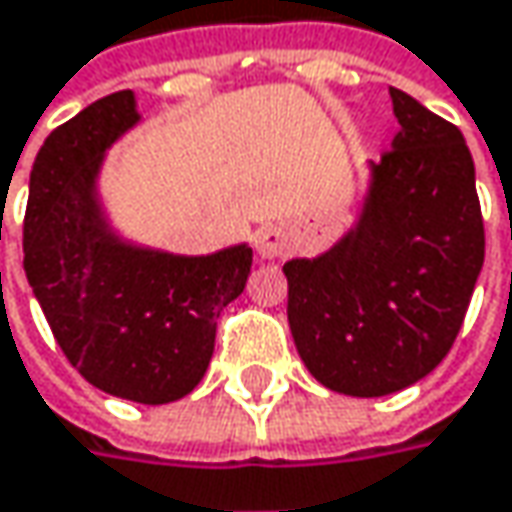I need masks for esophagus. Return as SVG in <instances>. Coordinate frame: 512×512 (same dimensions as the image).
Returning a JSON list of instances; mask_svg holds the SVG:
<instances>
[{
	"label": "esophagus",
	"instance_id": "esophagus-1",
	"mask_svg": "<svg viewBox=\"0 0 512 512\" xmlns=\"http://www.w3.org/2000/svg\"><path fill=\"white\" fill-rule=\"evenodd\" d=\"M286 249V237L281 228L275 226H263L255 231V252L263 260H275V257L284 255Z\"/></svg>",
	"mask_w": 512,
	"mask_h": 512
}]
</instances>
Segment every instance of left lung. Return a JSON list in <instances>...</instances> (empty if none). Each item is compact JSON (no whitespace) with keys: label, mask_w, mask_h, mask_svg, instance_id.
<instances>
[{"label":"left lung","mask_w":512,"mask_h":512,"mask_svg":"<svg viewBox=\"0 0 512 512\" xmlns=\"http://www.w3.org/2000/svg\"><path fill=\"white\" fill-rule=\"evenodd\" d=\"M397 136L368 162L356 220L316 257L284 263L301 362L347 397L429 376L455 342L484 266V223L464 136L391 89Z\"/></svg>","instance_id":"8db88e82"}]
</instances>
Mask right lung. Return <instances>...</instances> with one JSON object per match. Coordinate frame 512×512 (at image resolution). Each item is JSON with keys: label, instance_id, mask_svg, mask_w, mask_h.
Listing matches in <instances>:
<instances>
[{"label": "right lung", "instance_id": "add662e5", "mask_svg": "<svg viewBox=\"0 0 512 512\" xmlns=\"http://www.w3.org/2000/svg\"><path fill=\"white\" fill-rule=\"evenodd\" d=\"M141 121L130 89L106 95L40 147L25 211V275L86 382L141 406L191 394L217 318L246 289L249 243L173 255L124 237L101 196L109 147Z\"/></svg>", "mask_w": 512, "mask_h": 512}]
</instances>
